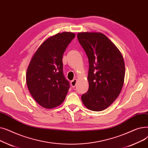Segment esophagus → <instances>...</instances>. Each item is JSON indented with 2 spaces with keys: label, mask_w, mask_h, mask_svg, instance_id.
I'll return each mask as SVG.
<instances>
[{
  "label": "esophagus",
  "mask_w": 148,
  "mask_h": 148,
  "mask_svg": "<svg viewBox=\"0 0 148 148\" xmlns=\"http://www.w3.org/2000/svg\"><path fill=\"white\" fill-rule=\"evenodd\" d=\"M76 83H77V80L76 79H74L73 80H72L71 82V85L72 86V87H75V86Z\"/></svg>",
  "instance_id": "1"
}]
</instances>
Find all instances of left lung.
I'll use <instances>...</instances> for the list:
<instances>
[{
	"label": "left lung",
	"mask_w": 148,
	"mask_h": 148,
	"mask_svg": "<svg viewBox=\"0 0 148 148\" xmlns=\"http://www.w3.org/2000/svg\"><path fill=\"white\" fill-rule=\"evenodd\" d=\"M89 60V89L81 98L92 111H102L119 96L125 77V64L114 44L101 33L77 34Z\"/></svg>",
	"instance_id": "obj_1"
}]
</instances>
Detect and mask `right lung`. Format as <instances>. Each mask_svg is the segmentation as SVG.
<instances>
[{"instance_id":"add662e5","label":"right lung","mask_w":148,"mask_h":148,"mask_svg":"<svg viewBox=\"0 0 148 148\" xmlns=\"http://www.w3.org/2000/svg\"><path fill=\"white\" fill-rule=\"evenodd\" d=\"M75 34L63 32L46 40L30 60L26 83L31 95L46 108L63 103L70 87L63 73L62 57Z\"/></svg>"}]
</instances>
